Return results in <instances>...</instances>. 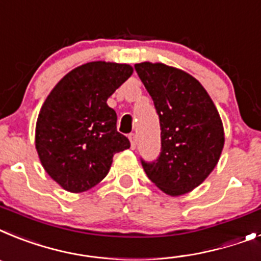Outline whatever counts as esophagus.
Masks as SVG:
<instances>
[{"instance_id": "1", "label": "esophagus", "mask_w": 261, "mask_h": 261, "mask_svg": "<svg viewBox=\"0 0 261 261\" xmlns=\"http://www.w3.org/2000/svg\"><path fill=\"white\" fill-rule=\"evenodd\" d=\"M128 139H130L131 149H135V147H137V135H135V134H130V135H128Z\"/></svg>"}]
</instances>
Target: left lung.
Returning a JSON list of instances; mask_svg holds the SVG:
<instances>
[{
	"label": "left lung",
	"instance_id": "8db88e82",
	"mask_svg": "<svg viewBox=\"0 0 261 261\" xmlns=\"http://www.w3.org/2000/svg\"><path fill=\"white\" fill-rule=\"evenodd\" d=\"M152 97L162 127V152L144 163L153 184L172 197L196 189L218 164L225 146L221 115L209 93L188 72L163 64H135Z\"/></svg>",
	"mask_w": 261,
	"mask_h": 261
}]
</instances>
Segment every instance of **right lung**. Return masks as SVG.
<instances>
[{
    "mask_svg": "<svg viewBox=\"0 0 261 261\" xmlns=\"http://www.w3.org/2000/svg\"><path fill=\"white\" fill-rule=\"evenodd\" d=\"M130 64L89 62L68 72L49 92L35 126V148L44 171L71 193L103 180L114 153L130 148L117 131L108 98L133 74Z\"/></svg>",
    "mask_w": 261,
    "mask_h": 261,
    "instance_id": "add662e5",
    "label": "right lung"
}]
</instances>
